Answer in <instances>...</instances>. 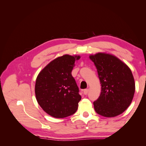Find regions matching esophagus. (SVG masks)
Listing matches in <instances>:
<instances>
[{
  "mask_svg": "<svg viewBox=\"0 0 146 146\" xmlns=\"http://www.w3.org/2000/svg\"><path fill=\"white\" fill-rule=\"evenodd\" d=\"M88 91H89V89H85V90H83V93H84V94L86 95V94H88Z\"/></svg>",
  "mask_w": 146,
  "mask_h": 146,
  "instance_id": "1",
  "label": "esophagus"
}]
</instances>
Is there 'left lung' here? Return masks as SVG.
<instances>
[{"label": "left lung", "instance_id": "1", "mask_svg": "<svg viewBox=\"0 0 146 146\" xmlns=\"http://www.w3.org/2000/svg\"><path fill=\"white\" fill-rule=\"evenodd\" d=\"M101 84L99 98L93 102L96 112L105 117L122 113L130 105L135 91L131 70L116 56L99 53L90 56Z\"/></svg>", "mask_w": 146, "mask_h": 146}]
</instances>
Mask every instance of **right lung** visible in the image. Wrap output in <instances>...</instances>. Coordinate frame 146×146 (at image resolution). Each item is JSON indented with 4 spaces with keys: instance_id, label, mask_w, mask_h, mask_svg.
Returning a JSON list of instances; mask_svg holds the SVG:
<instances>
[{
    "instance_id": "add662e5",
    "label": "right lung",
    "mask_w": 146,
    "mask_h": 146,
    "mask_svg": "<svg viewBox=\"0 0 146 146\" xmlns=\"http://www.w3.org/2000/svg\"><path fill=\"white\" fill-rule=\"evenodd\" d=\"M80 56L64 55L48 64L37 77L35 94L38 103L48 114L56 118L76 112L81 100L72 70Z\"/></svg>"
}]
</instances>
